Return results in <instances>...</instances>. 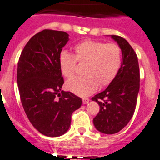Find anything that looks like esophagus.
Wrapping results in <instances>:
<instances>
[{
	"mask_svg": "<svg viewBox=\"0 0 160 160\" xmlns=\"http://www.w3.org/2000/svg\"><path fill=\"white\" fill-rule=\"evenodd\" d=\"M82 103L83 104H87V103H89V99H86V98L82 99Z\"/></svg>",
	"mask_w": 160,
	"mask_h": 160,
	"instance_id": "1",
	"label": "esophagus"
}]
</instances>
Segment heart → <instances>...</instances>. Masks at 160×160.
Here are the masks:
<instances>
[{
	"mask_svg": "<svg viewBox=\"0 0 160 160\" xmlns=\"http://www.w3.org/2000/svg\"><path fill=\"white\" fill-rule=\"evenodd\" d=\"M75 56L61 52L59 65L61 73L67 78H72L76 71L77 61L86 64L84 77L73 78L66 82L67 90L80 96L94 93L98 87L109 85L117 76L121 65V48L116 43L85 40L76 45Z\"/></svg>",
	"mask_w": 160,
	"mask_h": 160,
	"instance_id": "1",
	"label": "heart"
}]
</instances>
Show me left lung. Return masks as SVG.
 <instances>
[{
    "label": "left lung",
    "instance_id": "1",
    "mask_svg": "<svg viewBox=\"0 0 160 160\" xmlns=\"http://www.w3.org/2000/svg\"><path fill=\"white\" fill-rule=\"evenodd\" d=\"M122 52V61L117 76L103 91L92 97L99 105V112L93 119L96 129L113 134L127 125L133 117L140 87L138 57L127 40L111 35Z\"/></svg>",
    "mask_w": 160,
    "mask_h": 160
}]
</instances>
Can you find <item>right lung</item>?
Returning a JSON list of instances; mask_svg holds the SVG:
<instances>
[{
  "label": "right lung",
  "instance_id": "1",
  "mask_svg": "<svg viewBox=\"0 0 160 160\" xmlns=\"http://www.w3.org/2000/svg\"><path fill=\"white\" fill-rule=\"evenodd\" d=\"M69 41L65 31L43 30L31 38L18 63L17 82L22 104L35 129L48 137L66 133L72 113L82 105V99L61 91L59 57Z\"/></svg>",
  "mask_w": 160,
  "mask_h": 160
}]
</instances>
